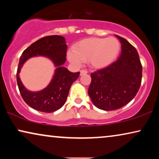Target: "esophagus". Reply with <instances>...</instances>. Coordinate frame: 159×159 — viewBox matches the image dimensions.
Instances as JSON below:
<instances>
[{
  "label": "esophagus",
  "instance_id": "esophagus-1",
  "mask_svg": "<svg viewBox=\"0 0 159 159\" xmlns=\"http://www.w3.org/2000/svg\"><path fill=\"white\" fill-rule=\"evenodd\" d=\"M87 73H88V71L84 70V69H82V70L80 71V75H86Z\"/></svg>",
  "mask_w": 159,
  "mask_h": 159
}]
</instances>
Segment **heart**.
<instances>
[{"label":"heart","instance_id":"obj_1","mask_svg":"<svg viewBox=\"0 0 159 159\" xmlns=\"http://www.w3.org/2000/svg\"><path fill=\"white\" fill-rule=\"evenodd\" d=\"M121 43L118 39L88 38L80 41L68 53V58L73 64H81L88 61L94 69H102L114 63L120 53Z\"/></svg>","mask_w":159,"mask_h":159}]
</instances>
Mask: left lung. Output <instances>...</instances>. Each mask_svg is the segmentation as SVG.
Masks as SVG:
<instances>
[{
	"mask_svg": "<svg viewBox=\"0 0 159 159\" xmlns=\"http://www.w3.org/2000/svg\"><path fill=\"white\" fill-rule=\"evenodd\" d=\"M120 40L121 53L109 66L91 73L88 95L97 108L119 109L129 103L138 92L142 80V65L135 48L126 39Z\"/></svg>",
	"mask_w": 159,
	"mask_h": 159,
	"instance_id": "1",
	"label": "left lung"
}]
</instances>
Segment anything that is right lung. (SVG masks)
Masks as SVG:
<instances>
[{
	"mask_svg": "<svg viewBox=\"0 0 159 159\" xmlns=\"http://www.w3.org/2000/svg\"><path fill=\"white\" fill-rule=\"evenodd\" d=\"M66 50L67 45L64 37L51 35L33 43L21 54L17 69L16 81L21 97L31 108L41 112L51 113L64 105L71 84L80 76V71L71 72L63 66L66 60ZM35 56L48 57L57 69L52 81L46 88L32 92L23 86L19 73L23 64L29 58Z\"/></svg>",
	"mask_w": 159,
	"mask_h": 159,
	"instance_id": "right-lung-1",
	"label": "right lung"
}]
</instances>
